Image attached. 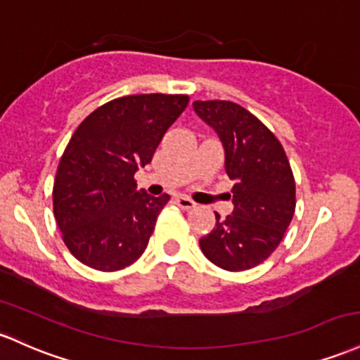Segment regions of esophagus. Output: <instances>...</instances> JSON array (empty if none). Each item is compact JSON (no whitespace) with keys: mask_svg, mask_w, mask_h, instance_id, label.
<instances>
[{"mask_svg":"<svg viewBox=\"0 0 360 360\" xmlns=\"http://www.w3.org/2000/svg\"><path fill=\"white\" fill-rule=\"evenodd\" d=\"M176 203L179 205V207L183 208V210H189V208H195V207H196L195 201L189 200L188 196H177V198H176Z\"/></svg>","mask_w":360,"mask_h":360,"instance_id":"obj_1","label":"esophagus"}]
</instances>
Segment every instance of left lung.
<instances>
[{"instance_id":"1","label":"left lung","mask_w":360,"mask_h":360,"mask_svg":"<svg viewBox=\"0 0 360 360\" xmlns=\"http://www.w3.org/2000/svg\"><path fill=\"white\" fill-rule=\"evenodd\" d=\"M193 109L215 129L234 183V212L200 239L203 255L229 271L250 270L278 248L295 212V181L276 136L231 101H195Z\"/></svg>"}]
</instances>
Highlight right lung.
Here are the masks:
<instances>
[{"mask_svg": "<svg viewBox=\"0 0 360 360\" xmlns=\"http://www.w3.org/2000/svg\"><path fill=\"white\" fill-rule=\"evenodd\" d=\"M188 96L114 98L80 122L59 160L54 217L71 255L116 271L135 263L171 200L136 191L135 172L152 162L162 136L186 109Z\"/></svg>", "mask_w": 360, "mask_h": 360, "instance_id": "right-lung-1", "label": "right lung"}]
</instances>
